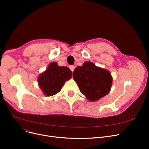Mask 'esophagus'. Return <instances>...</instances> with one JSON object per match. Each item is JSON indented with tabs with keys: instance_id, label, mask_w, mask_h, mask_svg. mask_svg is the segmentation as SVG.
<instances>
[{
	"instance_id": "obj_1",
	"label": "esophagus",
	"mask_w": 149,
	"mask_h": 149,
	"mask_svg": "<svg viewBox=\"0 0 149 149\" xmlns=\"http://www.w3.org/2000/svg\"><path fill=\"white\" fill-rule=\"evenodd\" d=\"M69 69L71 70V71H74V69H75V66H74V65H70L69 66Z\"/></svg>"
}]
</instances>
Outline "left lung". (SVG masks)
<instances>
[{
	"mask_svg": "<svg viewBox=\"0 0 149 149\" xmlns=\"http://www.w3.org/2000/svg\"><path fill=\"white\" fill-rule=\"evenodd\" d=\"M73 77L80 92L91 101L106 96L112 87L111 73L90 61H86L81 66H77L73 72Z\"/></svg>",
	"mask_w": 149,
	"mask_h": 149,
	"instance_id": "left-lung-1",
	"label": "left lung"
}]
</instances>
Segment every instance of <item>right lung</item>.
<instances>
[{
    "mask_svg": "<svg viewBox=\"0 0 149 149\" xmlns=\"http://www.w3.org/2000/svg\"><path fill=\"white\" fill-rule=\"evenodd\" d=\"M72 71L67 66H59L52 62L43 73L38 77V83L44 94L52 96L59 92L65 82L71 79Z\"/></svg>",
    "mask_w": 149,
    "mask_h": 149,
    "instance_id": "right-lung-1",
    "label": "right lung"
}]
</instances>
